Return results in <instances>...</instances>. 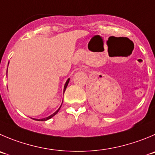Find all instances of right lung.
<instances>
[{
    "instance_id": "right-lung-1",
    "label": "right lung",
    "mask_w": 155,
    "mask_h": 155,
    "mask_svg": "<svg viewBox=\"0 0 155 155\" xmlns=\"http://www.w3.org/2000/svg\"><path fill=\"white\" fill-rule=\"evenodd\" d=\"M69 80H70V79H68V81H66V83H65V84H64V91H65V89H66V87H67V86H68V83H69ZM61 107H60V108H61ZM60 108L58 109V110H57L56 112H54V113H53V114H51V116H48V117H46V118H45V119H36V120H38V121H45V120H48V119H51V117H53V116H54V115L56 114L57 113H58V111H59V110H60Z\"/></svg>"
}]
</instances>
